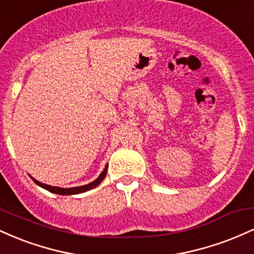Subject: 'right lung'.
I'll return each instance as SVG.
<instances>
[{
  "label": "right lung",
  "instance_id": "obj_1",
  "mask_svg": "<svg viewBox=\"0 0 254 254\" xmlns=\"http://www.w3.org/2000/svg\"><path fill=\"white\" fill-rule=\"evenodd\" d=\"M106 173H107V166L104 168L103 173L99 176L98 179H95L93 183H89L87 184V185H83V186H78V188H69V189H62V188H55V186H50V185H46V184H42L39 183L38 180L34 179V178H32L33 179V182L37 184V185L42 186V188L45 189V190L50 191V192H54V193H57V194H77V193H82V192H86L90 190V189H94L95 186H98L99 184L104 180V178L106 177Z\"/></svg>",
  "mask_w": 254,
  "mask_h": 254
}]
</instances>
